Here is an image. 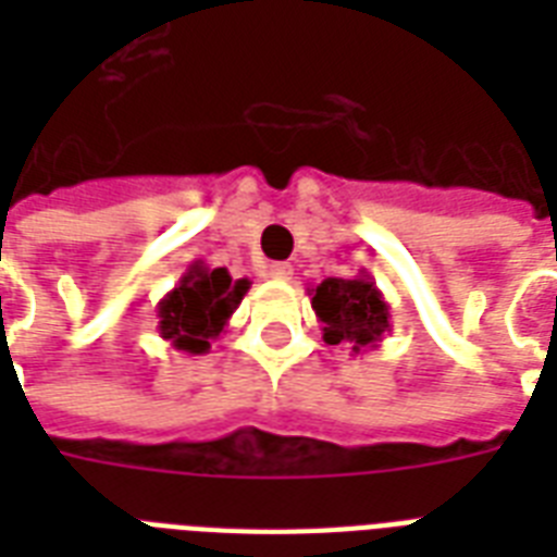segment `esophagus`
Masks as SVG:
<instances>
[{"label": "esophagus", "instance_id": "1", "mask_svg": "<svg viewBox=\"0 0 557 557\" xmlns=\"http://www.w3.org/2000/svg\"><path fill=\"white\" fill-rule=\"evenodd\" d=\"M271 280H277V283H286V280H292V274H295V269L288 265V262H274L269 269Z\"/></svg>", "mask_w": 557, "mask_h": 557}]
</instances>
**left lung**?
<instances>
[{
  "instance_id": "left-lung-1",
  "label": "left lung",
  "mask_w": 557,
  "mask_h": 557,
  "mask_svg": "<svg viewBox=\"0 0 557 557\" xmlns=\"http://www.w3.org/2000/svg\"><path fill=\"white\" fill-rule=\"evenodd\" d=\"M312 309L323 323V341L344 344L356 356L379 347L389 332V304L367 271L323 280L312 288Z\"/></svg>"
}]
</instances>
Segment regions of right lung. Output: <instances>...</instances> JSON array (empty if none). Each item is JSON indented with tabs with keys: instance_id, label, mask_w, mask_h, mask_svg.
<instances>
[{
	"instance_id": "add662e5",
	"label": "right lung",
	"mask_w": 557,
	"mask_h": 557,
	"mask_svg": "<svg viewBox=\"0 0 557 557\" xmlns=\"http://www.w3.org/2000/svg\"><path fill=\"white\" fill-rule=\"evenodd\" d=\"M248 280H234L227 269H208L196 260L182 274L173 292L159 300L161 338L190 356H205L225 332L231 314L243 304Z\"/></svg>"
}]
</instances>
